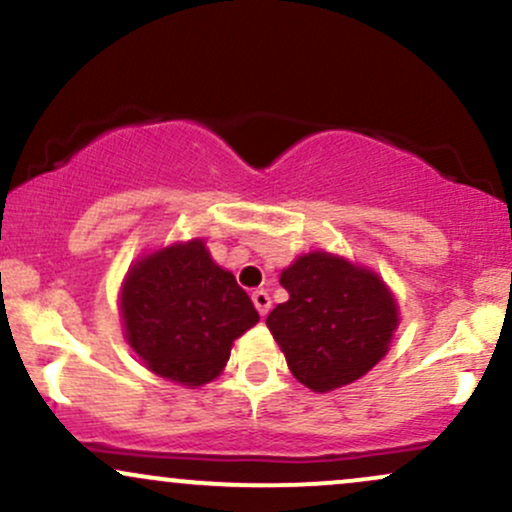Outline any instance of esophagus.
<instances>
[{"mask_svg":"<svg viewBox=\"0 0 512 512\" xmlns=\"http://www.w3.org/2000/svg\"><path fill=\"white\" fill-rule=\"evenodd\" d=\"M252 303H255L257 313H260L262 317L269 313V308H272V301H269V293L264 291V289H257V291H252Z\"/></svg>","mask_w":512,"mask_h":512,"instance_id":"34e87169","label":"esophagus"}]
</instances>
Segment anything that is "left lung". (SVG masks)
<instances>
[{
	"instance_id": "8db88e82",
	"label": "left lung",
	"mask_w": 512,
	"mask_h": 512,
	"mask_svg": "<svg viewBox=\"0 0 512 512\" xmlns=\"http://www.w3.org/2000/svg\"><path fill=\"white\" fill-rule=\"evenodd\" d=\"M289 301L267 317L293 378L313 392L356 383L390 351L399 305L383 276L325 250L296 257L279 276Z\"/></svg>"
}]
</instances>
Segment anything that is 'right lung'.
Masks as SVG:
<instances>
[{"label": "right lung", "instance_id": "obj_1", "mask_svg": "<svg viewBox=\"0 0 512 512\" xmlns=\"http://www.w3.org/2000/svg\"><path fill=\"white\" fill-rule=\"evenodd\" d=\"M120 317L139 361L185 387L219 378L233 342L260 322L248 293L214 262L202 238L170 243L129 264Z\"/></svg>", "mask_w": 512, "mask_h": 512}]
</instances>
